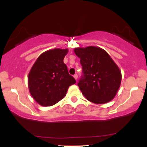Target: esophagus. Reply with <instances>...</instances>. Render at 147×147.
Returning <instances> with one entry per match:
<instances>
[{"label": "esophagus", "mask_w": 147, "mask_h": 147, "mask_svg": "<svg viewBox=\"0 0 147 147\" xmlns=\"http://www.w3.org/2000/svg\"><path fill=\"white\" fill-rule=\"evenodd\" d=\"M78 75H77V74H75V75H74V78H75V79L77 80H78Z\"/></svg>", "instance_id": "1"}]
</instances>
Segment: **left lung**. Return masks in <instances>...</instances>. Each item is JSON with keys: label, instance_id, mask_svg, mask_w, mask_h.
<instances>
[{"label": "left lung", "instance_id": "1", "mask_svg": "<svg viewBox=\"0 0 147 147\" xmlns=\"http://www.w3.org/2000/svg\"><path fill=\"white\" fill-rule=\"evenodd\" d=\"M74 51L82 67L83 75L78 85L83 95L94 104L113 100L121 84V73L109 55L95 46L77 47Z\"/></svg>", "mask_w": 147, "mask_h": 147}]
</instances>
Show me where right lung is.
I'll return each mask as SVG.
<instances>
[{"label":"right lung","instance_id":"1","mask_svg":"<svg viewBox=\"0 0 147 147\" xmlns=\"http://www.w3.org/2000/svg\"><path fill=\"white\" fill-rule=\"evenodd\" d=\"M68 49L55 48L44 52L28 74V84L32 98L42 106H52L63 100L68 88L75 84L63 60Z\"/></svg>","mask_w":147,"mask_h":147}]
</instances>
